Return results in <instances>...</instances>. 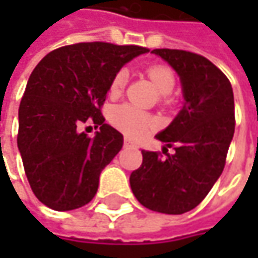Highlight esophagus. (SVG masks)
I'll return each instance as SVG.
<instances>
[{"label":"esophagus","mask_w":258,"mask_h":258,"mask_svg":"<svg viewBox=\"0 0 258 258\" xmlns=\"http://www.w3.org/2000/svg\"><path fill=\"white\" fill-rule=\"evenodd\" d=\"M124 145H125V146H131V148L137 146V145H136V142H133V140L128 139V137H125V139H124Z\"/></svg>","instance_id":"obj_1"}]
</instances>
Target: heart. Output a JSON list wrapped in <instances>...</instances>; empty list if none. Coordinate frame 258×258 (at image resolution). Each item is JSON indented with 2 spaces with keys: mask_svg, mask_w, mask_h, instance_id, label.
Returning a JSON list of instances; mask_svg holds the SVG:
<instances>
[{
  "mask_svg": "<svg viewBox=\"0 0 258 258\" xmlns=\"http://www.w3.org/2000/svg\"><path fill=\"white\" fill-rule=\"evenodd\" d=\"M146 73L160 94L169 95L173 91L175 76L170 69H167L164 66H152L146 70ZM127 79H128V75L125 70L118 72L109 85V94L112 97L119 95L125 88ZM110 122L116 128L121 130L122 133L128 134L131 137H142L149 130L155 128V125H157V121L151 115H148L146 112H143L131 104L115 106L110 110Z\"/></svg>",
  "mask_w": 258,
  "mask_h": 258,
  "instance_id": "heart-1",
  "label": "heart"
}]
</instances>
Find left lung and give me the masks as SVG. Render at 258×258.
<instances>
[{
	"label": "left lung",
	"instance_id": "1",
	"mask_svg": "<svg viewBox=\"0 0 258 258\" xmlns=\"http://www.w3.org/2000/svg\"><path fill=\"white\" fill-rule=\"evenodd\" d=\"M179 76L183 106L155 137L175 154L163 158L142 149L143 163L130 176L131 191L148 209L179 215L194 209L223 173L234 134L229 79L209 59L176 49H154Z\"/></svg>",
	"mask_w": 258,
	"mask_h": 258
}]
</instances>
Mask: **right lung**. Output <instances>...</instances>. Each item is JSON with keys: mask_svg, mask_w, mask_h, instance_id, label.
I'll return each instance as SVG.
<instances>
[{"mask_svg": "<svg viewBox=\"0 0 258 258\" xmlns=\"http://www.w3.org/2000/svg\"><path fill=\"white\" fill-rule=\"evenodd\" d=\"M140 46L78 43L47 53L32 70L19 106L18 148L35 197L53 211L85 206L98 189L101 170L124 145L100 112L113 76ZM89 117L100 131H78Z\"/></svg>", "mask_w": 258, "mask_h": 258, "instance_id": "1", "label": "right lung"}]
</instances>
